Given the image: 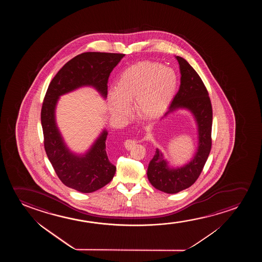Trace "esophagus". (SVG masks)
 I'll list each match as a JSON object with an SVG mask.
<instances>
[{"label":"esophagus","mask_w":262,"mask_h":262,"mask_svg":"<svg viewBox=\"0 0 262 262\" xmlns=\"http://www.w3.org/2000/svg\"><path fill=\"white\" fill-rule=\"evenodd\" d=\"M134 145H135V141L133 140H125V142H124V147H125L126 149H128V150L130 149Z\"/></svg>","instance_id":"obj_1"}]
</instances>
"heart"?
Returning <instances> with one entry per match:
<instances>
[{
	"label": "heart",
	"instance_id": "b5f03b06",
	"mask_svg": "<svg viewBox=\"0 0 262 262\" xmlns=\"http://www.w3.org/2000/svg\"><path fill=\"white\" fill-rule=\"evenodd\" d=\"M178 84L172 69L154 61H140L126 68L119 76L114 90L107 94L112 114L124 118L133 101L137 115L154 119L164 113L174 97Z\"/></svg>",
	"mask_w": 262,
	"mask_h": 262
}]
</instances>
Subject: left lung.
Here are the masks:
<instances>
[{"mask_svg": "<svg viewBox=\"0 0 262 262\" xmlns=\"http://www.w3.org/2000/svg\"><path fill=\"white\" fill-rule=\"evenodd\" d=\"M176 58L179 62L181 85L168 111L161 119L179 109L190 112L197 125L199 143L191 160L179 167L169 166L163 153L157 148L147 167V178L156 189L169 194L185 190L197 181L208 159L212 144L213 114L208 90L189 62L180 56Z\"/></svg>", "mask_w": 262, "mask_h": 262, "instance_id": "1", "label": "left lung"}]
</instances>
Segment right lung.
Masks as SVG:
<instances>
[{"instance_id":"right-lung-1","label":"right lung","mask_w":262,"mask_h":262,"mask_svg":"<svg viewBox=\"0 0 262 262\" xmlns=\"http://www.w3.org/2000/svg\"><path fill=\"white\" fill-rule=\"evenodd\" d=\"M123 56L97 52L77 55L54 76L43 99L41 123L47 157L61 183L79 192L90 193L105 186L115 176L116 167L109 161L105 150V129L85 154L70 150L56 124L58 100L62 95L82 86H92L106 98L108 78Z\"/></svg>"}]
</instances>
